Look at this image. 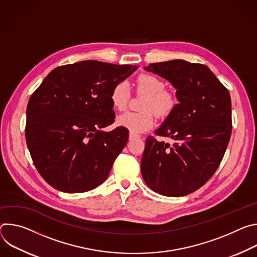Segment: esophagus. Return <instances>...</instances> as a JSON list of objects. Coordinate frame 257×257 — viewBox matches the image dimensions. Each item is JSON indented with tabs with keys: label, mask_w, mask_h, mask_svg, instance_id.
<instances>
[{
	"label": "esophagus",
	"mask_w": 257,
	"mask_h": 257,
	"mask_svg": "<svg viewBox=\"0 0 257 257\" xmlns=\"http://www.w3.org/2000/svg\"><path fill=\"white\" fill-rule=\"evenodd\" d=\"M140 137H141V135L136 134V133H134V132H130V133H129V140L138 139V138H140Z\"/></svg>",
	"instance_id": "1"
}]
</instances>
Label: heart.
I'll use <instances>...</instances> for the list:
<instances>
[{
	"label": "heart",
	"mask_w": 257,
	"mask_h": 257,
	"mask_svg": "<svg viewBox=\"0 0 257 257\" xmlns=\"http://www.w3.org/2000/svg\"><path fill=\"white\" fill-rule=\"evenodd\" d=\"M165 87V81L154 74L144 73L139 75L136 80V90L138 93L145 95L141 105L143 111L138 113L127 112L119 116L117 119L118 125L131 132L139 133L154 127L156 123L155 112L161 118L169 117L178 104V97L174 91ZM109 99L117 111H125L130 99L128 83L125 81L118 82L113 87Z\"/></svg>",
	"instance_id": "heart-1"
}]
</instances>
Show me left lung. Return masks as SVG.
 <instances>
[{
    "label": "left lung",
    "instance_id": "1",
    "mask_svg": "<svg viewBox=\"0 0 257 257\" xmlns=\"http://www.w3.org/2000/svg\"><path fill=\"white\" fill-rule=\"evenodd\" d=\"M144 69L169 80L180 103L155 133L172 138L173 145L146 138L142 177L162 195H188L212 177L226 153L232 133L229 90L203 64L172 60Z\"/></svg>",
    "mask_w": 257,
    "mask_h": 257
}]
</instances>
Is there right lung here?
<instances>
[{"instance_id": "right-lung-1", "label": "right lung", "mask_w": 257, "mask_h": 257, "mask_svg": "<svg viewBox=\"0 0 257 257\" xmlns=\"http://www.w3.org/2000/svg\"><path fill=\"white\" fill-rule=\"evenodd\" d=\"M137 68L91 60L60 66L31 94L25 138L49 185L81 193L106 179L129 135L122 126L101 131L115 122L109 94Z\"/></svg>"}]
</instances>
